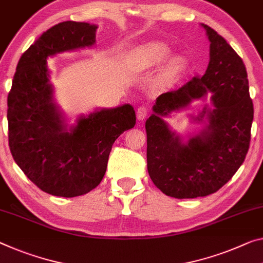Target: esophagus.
Masks as SVG:
<instances>
[{
  "label": "esophagus",
  "instance_id": "1",
  "mask_svg": "<svg viewBox=\"0 0 263 263\" xmlns=\"http://www.w3.org/2000/svg\"><path fill=\"white\" fill-rule=\"evenodd\" d=\"M136 116H137V119H139V121H143L148 116V108L143 107V106L137 108Z\"/></svg>",
  "mask_w": 263,
  "mask_h": 263
}]
</instances>
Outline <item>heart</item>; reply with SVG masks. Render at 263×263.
<instances>
[{"instance_id":"obj_1","label":"heart","mask_w":263,"mask_h":263,"mask_svg":"<svg viewBox=\"0 0 263 263\" xmlns=\"http://www.w3.org/2000/svg\"><path fill=\"white\" fill-rule=\"evenodd\" d=\"M171 55V48L162 42H148L141 46L133 54L132 62L139 70H148L159 67L167 61ZM184 61L180 56H174L169 61L168 72L174 76L183 69Z\"/></svg>"}]
</instances>
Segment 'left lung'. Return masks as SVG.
I'll return each mask as SVG.
<instances>
[{
  "mask_svg": "<svg viewBox=\"0 0 263 263\" xmlns=\"http://www.w3.org/2000/svg\"><path fill=\"white\" fill-rule=\"evenodd\" d=\"M201 27L211 42L204 75L161 94L145 121L149 176L175 199L219 191L243 163L250 142L254 108L243 61L215 30L203 23ZM208 96L211 104L190 116L201 126L194 135L182 138L165 121Z\"/></svg>",
  "mask_w": 263,
  "mask_h": 263,
  "instance_id": "left-lung-1",
  "label": "left lung"
}]
</instances>
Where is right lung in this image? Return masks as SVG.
Masks as SVG:
<instances>
[{"instance_id": "1", "label": "right lung", "mask_w": 263, "mask_h": 263, "mask_svg": "<svg viewBox=\"0 0 263 263\" xmlns=\"http://www.w3.org/2000/svg\"><path fill=\"white\" fill-rule=\"evenodd\" d=\"M98 28L66 21L44 31L20 59L8 95L11 155L31 182L54 196L84 195L99 185L115 140L136 122L134 108L124 103L95 108L69 124L56 102L48 59L94 47Z\"/></svg>"}]
</instances>
